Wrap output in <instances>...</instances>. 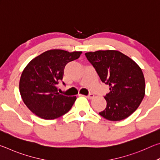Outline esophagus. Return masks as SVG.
<instances>
[{
    "mask_svg": "<svg viewBox=\"0 0 160 160\" xmlns=\"http://www.w3.org/2000/svg\"><path fill=\"white\" fill-rule=\"evenodd\" d=\"M86 97L88 99H92L94 97V95L93 94H90L88 96H86Z\"/></svg>",
    "mask_w": 160,
    "mask_h": 160,
    "instance_id": "esophagus-1",
    "label": "esophagus"
}]
</instances>
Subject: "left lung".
I'll return each instance as SVG.
<instances>
[{
	"label": "left lung",
	"mask_w": 160,
	"mask_h": 160,
	"mask_svg": "<svg viewBox=\"0 0 160 160\" xmlns=\"http://www.w3.org/2000/svg\"><path fill=\"white\" fill-rule=\"evenodd\" d=\"M85 56L100 79L109 86L104 99L107 107L99 113L107 120L116 121L131 116L140 106L145 93V82L140 67L116 50H99Z\"/></svg>",
	"instance_id": "left-lung-1"
}]
</instances>
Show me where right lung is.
I'll list each match as a JSON object with an SVG mask.
<instances>
[{
	"label": "right lung",
	"instance_id": "1",
	"mask_svg": "<svg viewBox=\"0 0 160 160\" xmlns=\"http://www.w3.org/2000/svg\"><path fill=\"white\" fill-rule=\"evenodd\" d=\"M81 53L82 51L48 50L34 58L23 70L19 83L20 95L38 117L52 120L71 109L77 97L59 94L56 85L63 79L66 65L76 60Z\"/></svg>",
	"mask_w": 160,
	"mask_h": 160
}]
</instances>
